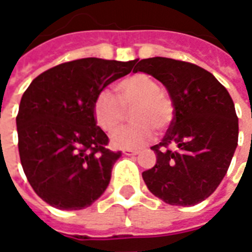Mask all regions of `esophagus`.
I'll list each match as a JSON object with an SVG mask.
<instances>
[{
  "instance_id": "obj_1",
  "label": "esophagus",
  "mask_w": 252,
  "mask_h": 252,
  "mask_svg": "<svg viewBox=\"0 0 252 252\" xmlns=\"http://www.w3.org/2000/svg\"><path fill=\"white\" fill-rule=\"evenodd\" d=\"M123 154H124V155H126V157H133V155H137V154H139V151H133V150H124V151H123Z\"/></svg>"
}]
</instances>
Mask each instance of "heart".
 I'll return each instance as SVG.
<instances>
[{"mask_svg":"<svg viewBox=\"0 0 252 252\" xmlns=\"http://www.w3.org/2000/svg\"><path fill=\"white\" fill-rule=\"evenodd\" d=\"M131 109L135 124L116 129L110 140L120 150H137L154 137V126L164 128L169 124L174 106L171 99L160 92L158 82L147 74H135L117 85V98L109 90H101L94 99L95 121L104 131H113L124 119V108Z\"/></svg>","mask_w":252,"mask_h":252,"instance_id":"1","label":"heart"}]
</instances>
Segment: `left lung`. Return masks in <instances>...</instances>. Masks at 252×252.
I'll return each instance as SVG.
<instances>
[{
  "mask_svg": "<svg viewBox=\"0 0 252 252\" xmlns=\"http://www.w3.org/2000/svg\"><path fill=\"white\" fill-rule=\"evenodd\" d=\"M133 71L163 83L174 106L170 128L151 147L157 163L143 180L166 204L195 205L220 185L238 146L232 98L213 74L193 63L155 57L142 59Z\"/></svg>",
  "mask_w": 252,
  "mask_h": 252,
  "instance_id": "8db88e82",
  "label": "left lung"
}]
</instances>
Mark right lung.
Masks as SVG:
<instances>
[{
	"instance_id": "obj_1",
	"label": "right lung",
	"mask_w": 252,
	"mask_h": 252,
	"mask_svg": "<svg viewBox=\"0 0 252 252\" xmlns=\"http://www.w3.org/2000/svg\"><path fill=\"white\" fill-rule=\"evenodd\" d=\"M135 61L85 58L36 77L16 117L19 153L27 180L47 204L63 211L88 208L109 185L121 153L94 117L97 94L129 74Z\"/></svg>"
}]
</instances>
